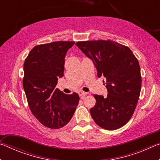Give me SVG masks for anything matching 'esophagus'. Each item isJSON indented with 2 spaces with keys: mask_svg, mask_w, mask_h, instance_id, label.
Returning a JSON list of instances; mask_svg holds the SVG:
<instances>
[{
  "mask_svg": "<svg viewBox=\"0 0 160 160\" xmlns=\"http://www.w3.org/2000/svg\"><path fill=\"white\" fill-rule=\"evenodd\" d=\"M78 94H79V96L81 97V98H84V97L88 94V92H83V91H79L78 92Z\"/></svg>",
  "mask_w": 160,
  "mask_h": 160,
  "instance_id": "34e87169",
  "label": "esophagus"
}]
</instances>
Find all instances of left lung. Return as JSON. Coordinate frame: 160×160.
Segmentation results:
<instances>
[{"label":"left lung","instance_id":"1","mask_svg":"<svg viewBox=\"0 0 160 160\" xmlns=\"http://www.w3.org/2000/svg\"><path fill=\"white\" fill-rule=\"evenodd\" d=\"M76 46L92 61L97 76L107 80V97L94 94L91 116L101 128L113 131L132 117L141 90L138 61L128 47L112 40L78 42Z\"/></svg>","mask_w":160,"mask_h":160}]
</instances>
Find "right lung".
I'll list each match as a JSON object with an SVG mask.
<instances>
[{"mask_svg":"<svg viewBox=\"0 0 160 160\" xmlns=\"http://www.w3.org/2000/svg\"><path fill=\"white\" fill-rule=\"evenodd\" d=\"M73 42H54L37 45L24 63L23 88L32 113L51 129L68 123L79 102L77 93L66 94L56 88L63 76L65 56Z\"/></svg>","mask_w":160,"mask_h":160,"instance_id":"add662e5","label":"right lung"}]
</instances>
